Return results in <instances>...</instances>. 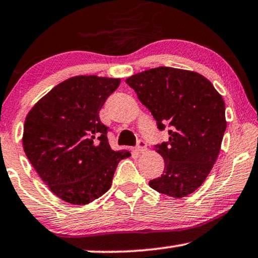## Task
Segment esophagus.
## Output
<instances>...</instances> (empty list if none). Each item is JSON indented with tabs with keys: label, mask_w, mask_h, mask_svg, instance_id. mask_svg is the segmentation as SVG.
Here are the masks:
<instances>
[{
	"label": "esophagus",
	"mask_w": 258,
	"mask_h": 258,
	"mask_svg": "<svg viewBox=\"0 0 258 258\" xmlns=\"http://www.w3.org/2000/svg\"><path fill=\"white\" fill-rule=\"evenodd\" d=\"M136 150L138 152H144L145 150H146V142L145 140H143V139H139L138 140V145H137V148H136Z\"/></svg>",
	"instance_id": "1"
}]
</instances>
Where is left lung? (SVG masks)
Returning <instances> with one entry per match:
<instances>
[{
	"instance_id": "left-lung-1",
	"label": "left lung",
	"mask_w": 258,
	"mask_h": 258,
	"mask_svg": "<svg viewBox=\"0 0 258 258\" xmlns=\"http://www.w3.org/2000/svg\"><path fill=\"white\" fill-rule=\"evenodd\" d=\"M151 112L168 142L156 151L164 170L150 187L172 198H184L204 183L219 155L226 130L225 102L210 81L194 71L159 67L126 80Z\"/></svg>"
}]
</instances>
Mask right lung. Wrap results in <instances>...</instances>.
Masks as SVG:
<instances>
[{
  "instance_id": "right-lung-1",
  "label": "right lung",
  "mask_w": 258,
  "mask_h": 258,
  "mask_svg": "<svg viewBox=\"0 0 258 258\" xmlns=\"http://www.w3.org/2000/svg\"><path fill=\"white\" fill-rule=\"evenodd\" d=\"M119 78L76 76L58 84L26 116V156L51 191L73 205H87L108 190L128 151L110 149L99 112Z\"/></svg>"
}]
</instances>
